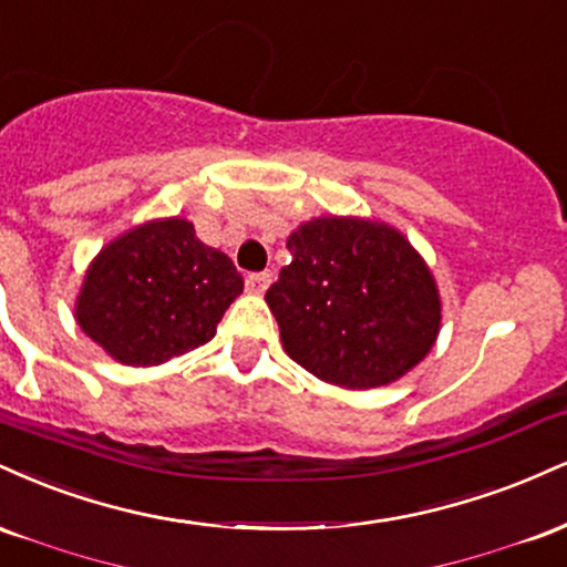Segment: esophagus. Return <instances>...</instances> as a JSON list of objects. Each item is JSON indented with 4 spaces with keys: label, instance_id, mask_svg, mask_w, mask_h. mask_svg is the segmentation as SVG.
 Segmentation results:
<instances>
[{
    "label": "esophagus",
    "instance_id": "34e87169",
    "mask_svg": "<svg viewBox=\"0 0 567 567\" xmlns=\"http://www.w3.org/2000/svg\"><path fill=\"white\" fill-rule=\"evenodd\" d=\"M270 272H249L246 276V291H251V295H262L265 289L270 286Z\"/></svg>",
    "mask_w": 567,
    "mask_h": 567
}]
</instances>
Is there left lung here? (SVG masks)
<instances>
[{
	"label": "left lung",
	"mask_w": 567,
	"mask_h": 567,
	"mask_svg": "<svg viewBox=\"0 0 567 567\" xmlns=\"http://www.w3.org/2000/svg\"><path fill=\"white\" fill-rule=\"evenodd\" d=\"M291 262L268 299L291 361L350 390L395 382L427 355L441 297L427 265L395 228L318 217L289 241Z\"/></svg>",
	"instance_id": "left-lung-1"
}]
</instances>
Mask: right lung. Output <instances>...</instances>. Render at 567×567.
<instances>
[{
  "label": "right lung",
  "instance_id": "add662e5",
  "mask_svg": "<svg viewBox=\"0 0 567 567\" xmlns=\"http://www.w3.org/2000/svg\"><path fill=\"white\" fill-rule=\"evenodd\" d=\"M241 291L236 265L198 241L190 223L156 219L95 257L76 321L116 361L158 365L209 342Z\"/></svg>",
  "mask_w": 567,
  "mask_h": 567
}]
</instances>
